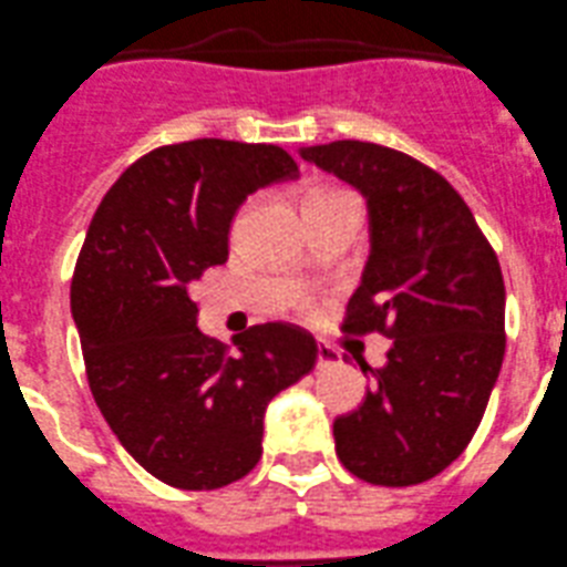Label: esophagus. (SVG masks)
I'll list each match as a JSON object with an SVG mask.
<instances>
[{
    "mask_svg": "<svg viewBox=\"0 0 567 567\" xmlns=\"http://www.w3.org/2000/svg\"><path fill=\"white\" fill-rule=\"evenodd\" d=\"M333 364H339L337 350L328 348V344H317V370L333 368Z\"/></svg>",
    "mask_w": 567,
    "mask_h": 567,
    "instance_id": "esophagus-1",
    "label": "esophagus"
}]
</instances>
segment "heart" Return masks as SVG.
<instances>
[{"label":"heart","mask_w":567,"mask_h":567,"mask_svg":"<svg viewBox=\"0 0 567 567\" xmlns=\"http://www.w3.org/2000/svg\"><path fill=\"white\" fill-rule=\"evenodd\" d=\"M339 197H348V192H342V188H333V186L311 188V192L303 197V212L306 208L320 206V203H331V199H339Z\"/></svg>","instance_id":"b5f03b06"}]
</instances>
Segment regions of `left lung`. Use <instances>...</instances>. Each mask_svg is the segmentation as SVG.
<instances>
[{
	"mask_svg": "<svg viewBox=\"0 0 567 567\" xmlns=\"http://www.w3.org/2000/svg\"><path fill=\"white\" fill-rule=\"evenodd\" d=\"M361 192L370 256L344 331L395 339L359 409L333 420L353 476L409 487L442 473L476 434L504 361V278L471 208L442 175L370 142L300 147Z\"/></svg>",
	"mask_w": 567,
	"mask_h": 567,
	"instance_id": "8db88e82",
	"label": "left lung"
}]
</instances>
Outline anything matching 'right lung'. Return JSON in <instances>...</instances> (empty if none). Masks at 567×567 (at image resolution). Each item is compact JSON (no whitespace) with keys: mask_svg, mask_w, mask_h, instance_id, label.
Instances as JSON below:
<instances>
[{"mask_svg":"<svg viewBox=\"0 0 567 567\" xmlns=\"http://www.w3.org/2000/svg\"><path fill=\"white\" fill-rule=\"evenodd\" d=\"M298 172L275 144H172L127 166L91 219L72 278L91 395L127 454L172 487L247 476L269 401L315 368V339L287 322L247 328L228 353L197 328L188 292L228 261L247 194Z\"/></svg>","mask_w":567,"mask_h":567,"instance_id":"right-lung-1","label":"right lung"}]
</instances>
